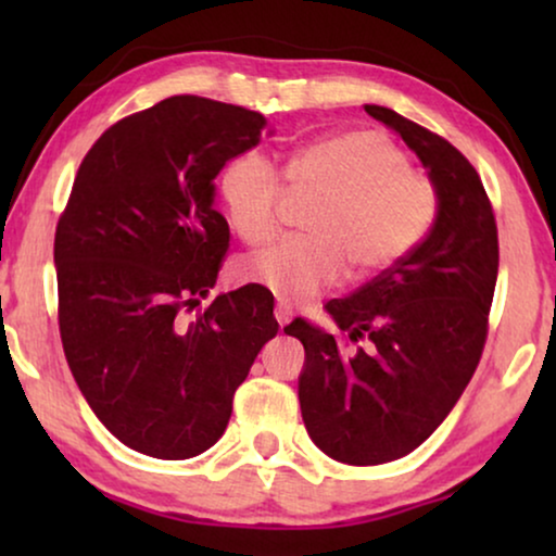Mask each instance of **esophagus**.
<instances>
[{
	"instance_id": "34e87169",
	"label": "esophagus",
	"mask_w": 556,
	"mask_h": 556,
	"mask_svg": "<svg viewBox=\"0 0 556 556\" xmlns=\"http://www.w3.org/2000/svg\"><path fill=\"white\" fill-rule=\"evenodd\" d=\"M291 318H293V311L288 308V306H283V303H278V306H276V321L280 326H286L288 321H291Z\"/></svg>"
}]
</instances>
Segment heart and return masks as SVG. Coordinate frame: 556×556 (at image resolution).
Here are the masks:
<instances>
[{
	"label": "heart",
	"mask_w": 556,
	"mask_h": 556,
	"mask_svg": "<svg viewBox=\"0 0 556 556\" xmlns=\"http://www.w3.org/2000/svg\"><path fill=\"white\" fill-rule=\"evenodd\" d=\"M289 187H285V181ZM291 194H318L306 238H288L245 263V278L286 303H301L337 286L352 263L356 276H377L420 245L438 215V192L409 169L390 136L352 128L295 151L286 179L261 151H245L219 177L227 217L248 245L276 235Z\"/></svg>",
	"instance_id": "obj_1"
}]
</instances>
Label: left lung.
<instances>
[{"instance_id":"8db88e82","label":"left lung","mask_w":556,"mask_h":556,"mask_svg":"<svg viewBox=\"0 0 556 556\" xmlns=\"http://www.w3.org/2000/svg\"><path fill=\"white\" fill-rule=\"evenodd\" d=\"M415 151L438 192L420 245L346 299L326 303L344 337L303 318L301 415L314 443L349 466L413 453L460 400L481 362L498 276V230L473 164L443 136L384 105H364ZM346 340L368 344L349 350Z\"/></svg>"}]
</instances>
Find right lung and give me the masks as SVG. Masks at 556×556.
Segmentation results:
<instances>
[{"label":"right lung","mask_w":556,"mask_h":556,"mask_svg":"<svg viewBox=\"0 0 556 556\" xmlns=\"http://www.w3.org/2000/svg\"><path fill=\"white\" fill-rule=\"evenodd\" d=\"M263 113L172 96L103 131L58 219V321L83 397L121 443L194 458L230 422L232 394L278 333L273 293L217 283L230 227L215 177L257 147Z\"/></svg>","instance_id":"1"}]
</instances>
